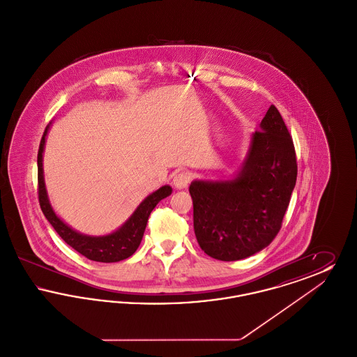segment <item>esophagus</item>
I'll use <instances>...</instances> for the list:
<instances>
[{"instance_id":"1","label":"esophagus","mask_w":357,"mask_h":357,"mask_svg":"<svg viewBox=\"0 0 357 357\" xmlns=\"http://www.w3.org/2000/svg\"><path fill=\"white\" fill-rule=\"evenodd\" d=\"M190 181H191V174L190 172H187V171H178L174 175V178H172V185L181 190V188H185V187L188 186Z\"/></svg>"}]
</instances>
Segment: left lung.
Wrapping results in <instances>:
<instances>
[{
    "label": "left lung",
    "mask_w": 357,
    "mask_h": 357,
    "mask_svg": "<svg viewBox=\"0 0 357 357\" xmlns=\"http://www.w3.org/2000/svg\"><path fill=\"white\" fill-rule=\"evenodd\" d=\"M252 135L246 159L231 181H194V231L204 253L237 261L258 253L278 234L297 179L291 136L271 105Z\"/></svg>",
    "instance_id": "obj_1"
}]
</instances>
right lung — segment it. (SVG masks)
<instances>
[{"label": "right lung", "mask_w": 357, "mask_h": 357, "mask_svg": "<svg viewBox=\"0 0 357 357\" xmlns=\"http://www.w3.org/2000/svg\"><path fill=\"white\" fill-rule=\"evenodd\" d=\"M50 126H47L44 135L41 137L38 153H37V179H38V202L40 207L50 221L57 234L63 238L70 248L84 255L88 259L96 262H118L134 255L139 248L142 238L144 234L149 217L153 207L162 199L169 197L172 191L170 186L160 187L153 194H150L142 204L137 206L132 215L120 226L119 229L111 234L92 237L77 233L70 229L67 223L61 221L53 211L47 190L44 183V171H43V153L45 146V136L48 134Z\"/></svg>", "instance_id": "obj_1"}]
</instances>
